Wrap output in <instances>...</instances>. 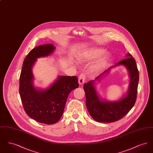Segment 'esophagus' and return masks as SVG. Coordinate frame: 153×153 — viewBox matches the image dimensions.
I'll use <instances>...</instances> for the list:
<instances>
[{
	"label": "esophagus",
	"instance_id": "esophagus-1",
	"mask_svg": "<svg viewBox=\"0 0 153 153\" xmlns=\"http://www.w3.org/2000/svg\"><path fill=\"white\" fill-rule=\"evenodd\" d=\"M85 79V74H80L79 77V84L80 85H82L84 82Z\"/></svg>",
	"mask_w": 153,
	"mask_h": 153
}]
</instances>
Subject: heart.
I'll return each mask as SVG.
<instances>
[{
    "label": "heart",
    "instance_id": "heart-1",
    "mask_svg": "<svg viewBox=\"0 0 153 153\" xmlns=\"http://www.w3.org/2000/svg\"><path fill=\"white\" fill-rule=\"evenodd\" d=\"M105 52L106 50L102 48L91 47L80 53L77 59L80 63H88L99 58L91 68V72L95 74L103 69L109 61L111 54Z\"/></svg>",
    "mask_w": 153,
    "mask_h": 153
}]
</instances>
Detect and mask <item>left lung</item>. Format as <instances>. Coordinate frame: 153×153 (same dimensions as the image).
<instances>
[{"instance_id":"left-lung-1","label":"left lung","mask_w":153,"mask_h":153,"mask_svg":"<svg viewBox=\"0 0 153 153\" xmlns=\"http://www.w3.org/2000/svg\"><path fill=\"white\" fill-rule=\"evenodd\" d=\"M126 58L97 77L84 84V89L86 96V105L90 115L98 122L111 123L120 120L133 107L137 99L139 82V72L135 59L128 53ZM124 65L129 72L131 79L128 92L119 100L111 102L105 100L97 94L95 87L96 81L109 73L110 69L118 65Z\"/></svg>"}]
</instances>
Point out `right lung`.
Returning <instances> with one entry per match:
<instances>
[{
    "label": "right lung",
    "instance_id": "add662e5",
    "mask_svg": "<svg viewBox=\"0 0 153 153\" xmlns=\"http://www.w3.org/2000/svg\"><path fill=\"white\" fill-rule=\"evenodd\" d=\"M56 49L53 44L38 46L25 58L19 78V94L26 113L38 122L56 123L62 117L68 95L79 87L76 76H59L46 89L36 87L33 66L37 58L50 56Z\"/></svg>",
    "mask_w": 153,
    "mask_h": 153
}]
</instances>
